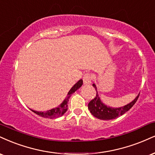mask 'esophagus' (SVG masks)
<instances>
[{"label":"esophagus","mask_w":155,"mask_h":155,"mask_svg":"<svg viewBox=\"0 0 155 155\" xmlns=\"http://www.w3.org/2000/svg\"><path fill=\"white\" fill-rule=\"evenodd\" d=\"M92 75L90 73H86L83 76V81L84 84H91V80H92Z\"/></svg>","instance_id":"34e87169"}]
</instances>
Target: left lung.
Returning a JSON list of instances; mask_svg holds the SVG:
<instances>
[{"mask_svg":"<svg viewBox=\"0 0 155 155\" xmlns=\"http://www.w3.org/2000/svg\"><path fill=\"white\" fill-rule=\"evenodd\" d=\"M92 85L94 87V89H96L97 94L95 97L89 102L88 109L90 111V113H92V115H93L94 117H96L98 119H100V120H112V119H115L119 116H120V115H124L125 113L133 107L139 97V94L137 97L134 99L133 101L130 102L128 105L124 106V107L117 108L107 107V105H104L102 103L100 97L97 94L96 85L94 84H93Z\"/></svg>","mask_w":155,"mask_h":155,"instance_id":"8db88e82","label":"left lung"}]
</instances>
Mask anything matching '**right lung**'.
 <instances>
[{"mask_svg": "<svg viewBox=\"0 0 155 155\" xmlns=\"http://www.w3.org/2000/svg\"><path fill=\"white\" fill-rule=\"evenodd\" d=\"M83 84V81L82 79H80L77 83H76L72 87V88L70 89V91L68 92L67 97L63 100L62 103L58 107H56L53 109L45 111V112H39V111H35L33 110L30 109L31 111L34 112L35 113H36L37 115H40L41 117H43V118H58V117L62 116L68 110V99L70 98V97L74 92H75L78 89H79L81 87V85Z\"/></svg>", "mask_w": 155, "mask_h": 155, "instance_id": "add662e5", "label": "right lung"}]
</instances>
